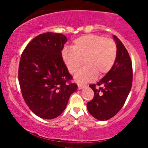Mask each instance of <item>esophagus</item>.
<instances>
[{
    "instance_id": "34e87169",
    "label": "esophagus",
    "mask_w": 148,
    "mask_h": 148,
    "mask_svg": "<svg viewBox=\"0 0 148 148\" xmlns=\"http://www.w3.org/2000/svg\"><path fill=\"white\" fill-rule=\"evenodd\" d=\"M85 86H86V85H82V84H78V89H83L84 87H85Z\"/></svg>"
}]
</instances>
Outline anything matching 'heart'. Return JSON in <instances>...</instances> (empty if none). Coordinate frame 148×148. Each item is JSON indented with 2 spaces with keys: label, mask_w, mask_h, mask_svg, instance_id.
<instances>
[{
  "label": "heart",
  "mask_w": 148,
  "mask_h": 148,
  "mask_svg": "<svg viewBox=\"0 0 148 148\" xmlns=\"http://www.w3.org/2000/svg\"><path fill=\"white\" fill-rule=\"evenodd\" d=\"M117 55L115 42L100 35L88 34L76 38L72 48L65 47L62 59L71 74H76L84 64L86 66L75 76L78 83H86L94 79L97 74L104 75L114 64Z\"/></svg>",
  "instance_id": "heart-1"
}]
</instances>
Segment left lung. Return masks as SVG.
Masks as SVG:
<instances>
[{
    "label": "left lung",
    "instance_id": "left-lung-1",
    "mask_svg": "<svg viewBox=\"0 0 148 148\" xmlns=\"http://www.w3.org/2000/svg\"><path fill=\"white\" fill-rule=\"evenodd\" d=\"M117 55L110 71L97 83L89 85L95 92L94 97L86 104L89 112L99 120H107L122 109L131 90L132 66L129 53L116 36ZM99 86L97 88L96 86Z\"/></svg>",
    "mask_w": 148,
    "mask_h": 148
}]
</instances>
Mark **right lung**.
I'll return each instance as SVG.
<instances>
[{"mask_svg":"<svg viewBox=\"0 0 148 148\" xmlns=\"http://www.w3.org/2000/svg\"><path fill=\"white\" fill-rule=\"evenodd\" d=\"M66 41L62 34H41L21 54L18 81L22 96L30 110L41 118L51 120L60 115L78 88L70 82L72 77L62 59Z\"/></svg>","mask_w":148,"mask_h":148,"instance_id":"add662e5","label":"right lung"}]
</instances>
